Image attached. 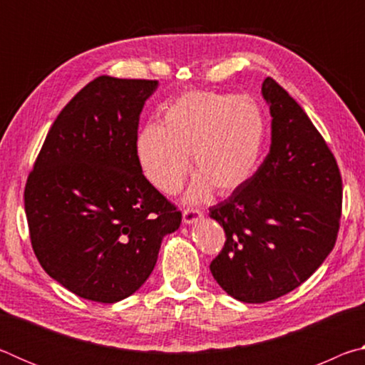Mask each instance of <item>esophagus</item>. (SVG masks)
Segmentation results:
<instances>
[{
    "instance_id": "34e87169",
    "label": "esophagus",
    "mask_w": 365,
    "mask_h": 365,
    "mask_svg": "<svg viewBox=\"0 0 365 365\" xmlns=\"http://www.w3.org/2000/svg\"><path fill=\"white\" fill-rule=\"evenodd\" d=\"M182 217H183V224L191 225L200 219H202V212L197 211V209H185Z\"/></svg>"
}]
</instances>
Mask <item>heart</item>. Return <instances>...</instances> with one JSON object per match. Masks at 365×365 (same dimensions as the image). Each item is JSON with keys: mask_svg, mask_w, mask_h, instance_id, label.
<instances>
[{"mask_svg": "<svg viewBox=\"0 0 365 365\" xmlns=\"http://www.w3.org/2000/svg\"><path fill=\"white\" fill-rule=\"evenodd\" d=\"M265 141V120L248 96L190 91L165 108L160 125L138 133L135 154L143 175L165 195H175L190 172H197L187 201L232 195L256 174Z\"/></svg>", "mask_w": 365, "mask_h": 365, "instance_id": "1", "label": "heart"}]
</instances>
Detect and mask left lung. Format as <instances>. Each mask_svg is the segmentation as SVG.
I'll return each instance as SVG.
<instances>
[{
	"label": "left lung",
	"mask_w": 365,
	"mask_h": 365,
	"mask_svg": "<svg viewBox=\"0 0 365 365\" xmlns=\"http://www.w3.org/2000/svg\"><path fill=\"white\" fill-rule=\"evenodd\" d=\"M262 98L270 151L243 188L209 209L227 237L211 274L227 294L252 304L293 292L322 265L343 197L336 160L304 109L270 77Z\"/></svg>",
	"instance_id": "left-lung-1"
}]
</instances>
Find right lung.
Wrapping results in <instances>:
<instances>
[{
	"instance_id": "right-lung-1",
	"label": "right lung",
	"mask_w": 365,
	"mask_h": 365,
	"mask_svg": "<svg viewBox=\"0 0 365 365\" xmlns=\"http://www.w3.org/2000/svg\"><path fill=\"white\" fill-rule=\"evenodd\" d=\"M156 80L98 77L61 110L24 193L35 256L80 298L117 302L151 275L182 212L141 172L135 141Z\"/></svg>"
}]
</instances>
